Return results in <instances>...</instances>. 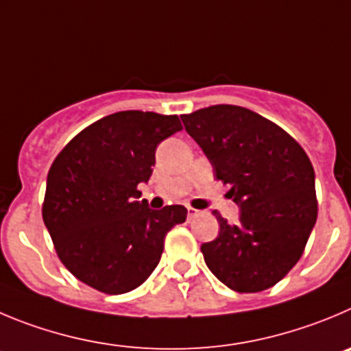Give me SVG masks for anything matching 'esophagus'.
<instances>
[{
  "label": "esophagus",
  "mask_w": 351,
  "mask_h": 351,
  "mask_svg": "<svg viewBox=\"0 0 351 351\" xmlns=\"http://www.w3.org/2000/svg\"><path fill=\"white\" fill-rule=\"evenodd\" d=\"M199 215H201V211H199V209L191 208V206L186 208V216H189V220H192V218H195V216H199Z\"/></svg>",
  "instance_id": "obj_1"
}]
</instances>
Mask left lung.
<instances>
[{
    "mask_svg": "<svg viewBox=\"0 0 351 351\" xmlns=\"http://www.w3.org/2000/svg\"><path fill=\"white\" fill-rule=\"evenodd\" d=\"M182 121L241 208L237 225L215 211L220 234L201 245L206 265L237 293L275 286L300 261L317 221L308 156L282 128L244 107H206Z\"/></svg>",
    "mask_w": 351,
    "mask_h": 351,
    "instance_id": "8db88e82",
    "label": "left lung"
}]
</instances>
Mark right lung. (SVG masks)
Listing matches in <instances>:
<instances>
[{"label":"right lung","instance_id":"right-lung-1","mask_svg":"<svg viewBox=\"0 0 351 351\" xmlns=\"http://www.w3.org/2000/svg\"><path fill=\"white\" fill-rule=\"evenodd\" d=\"M182 130L178 116L123 110L77 133L48 171L43 221L76 279L106 294L142 286L160 260L165 237L186 209H150L149 182L160 142Z\"/></svg>","mask_w":351,"mask_h":351}]
</instances>
